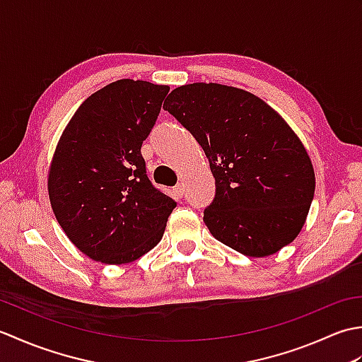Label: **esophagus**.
I'll return each instance as SVG.
<instances>
[{
  "mask_svg": "<svg viewBox=\"0 0 362 362\" xmlns=\"http://www.w3.org/2000/svg\"><path fill=\"white\" fill-rule=\"evenodd\" d=\"M183 193H185V189H183L182 183H179V185H177V187L174 188V196H175L177 199H182V197H183Z\"/></svg>",
  "mask_w": 362,
  "mask_h": 362,
  "instance_id": "obj_1",
  "label": "esophagus"
}]
</instances>
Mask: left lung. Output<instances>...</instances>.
<instances>
[{"label":"left lung","mask_w":362,"mask_h":362,"mask_svg":"<svg viewBox=\"0 0 362 362\" xmlns=\"http://www.w3.org/2000/svg\"><path fill=\"white\" fill-rule=\"evenodd\" d=\"M202 146L216 183L204 211L210 233L247 257L296 240L316 179L305 146L263 99L221 83H189L163 104Z\"/></svg>","instance_id":"1"}]
</instances>
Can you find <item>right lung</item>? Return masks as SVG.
<instances>
[{"mask_svg": "<svg viewBox=\"0 0 362 362\" xmlns=\"http://www.w3.org/2000/svg\"><path fill=\"white\" fill-rule=\"evenodd\" d=\"M168 86L121 79L88 96L57 143L48 175L52 211L82 253L135 261L163 236L175 201L152 185L141 144Z\"/></svg>", "mask_w": 362, "mask_h": 362, "instance_id": "1", "label": "right lung"}]
</instances>
